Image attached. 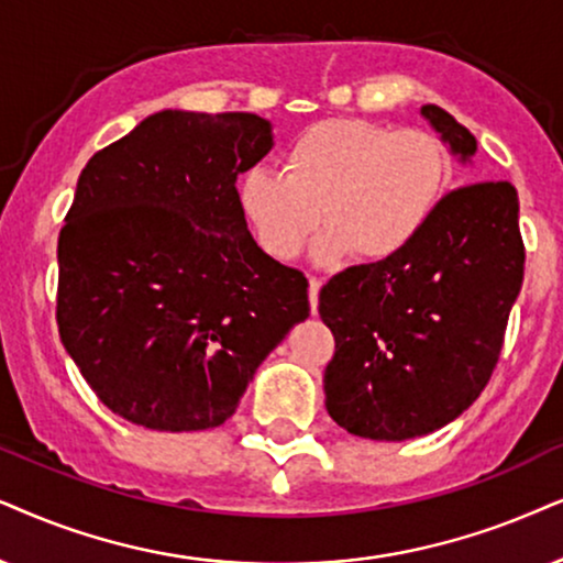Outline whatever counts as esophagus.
<instances>
[{
	"instance_id": "34e87169",
	"label": "esophagus",
	"mask_w": 563,
	"mask_h": 563,
	"mask_svg": "<svg viewBox=\"0 0 563 563\" xmlns=\"http://www.w3.org/2000/svg\"><path fill=\"white\" fill-rule=\"evenodd\" d=\"M319 288H322V280H319V277H309V303H311V314H317V309H319Z\"/></svg>"
}]
</instances>
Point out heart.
Returning <instances> with one entry per match:
<instances>
[{
    "label": "heart",
    "instance_id": "b5f03b06",
    "mask_svg": "<svg viewBox=\"0 0 563 563\" xmlns=\"http://www.w3.org/2000/svg\"><path fill=\"white\" fill-rule=\"evenodd\" d=\"M450 179L437 134L366 119H324L298 132L283 170L254 166L239 179V205L269 257L290 262L327 231L317 257L353 254L384 262L402 254L431 223Z\"/></svg>",
    "mask_w": 563,
    "mask_h": 563
}]
</instances>
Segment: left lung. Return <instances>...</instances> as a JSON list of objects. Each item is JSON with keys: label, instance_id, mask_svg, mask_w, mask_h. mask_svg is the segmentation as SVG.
Returning <instances> with one entry per match:
<instances>
[{"label": "left lung", "instance_id": "1", "mask_svg": "<svg viewBox=\"0 0 563 563\" xmlns=\"http://www.w3.org/2000/svg\"><path fill=\"white\" fill-rule=\"evenodd\" d=\"M421 113L452 153L473 158L478 142L467 126L433 103ZM522 275L509 181L452 189L402 254L334 275L319 290V317L334 334L324 368L332 421L379 441L454 421L494 374Z\"/></svg>", "mask_w": 563, "mask_h": 563}]
</instances>
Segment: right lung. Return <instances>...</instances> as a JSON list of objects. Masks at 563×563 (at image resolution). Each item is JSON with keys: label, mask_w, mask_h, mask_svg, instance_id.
<instances>
[{"label": "right lung", "mask_w": 563, "mask_h": 563, "mask_svg": "<svg viewBox=\"0 0 563 563\" xmlns=\"http://www.w3.org/2000/svg\"><path fill=\"white\" fill-rule=\"evenodd\" d=\"M273 147L257 113L161 111L98 151L56 244V327L106 408L155 431L229 421L309 317V280L262 252L236 179Z\"/></svg>", "instance_id": "right-lung-1"}]
</instances>
